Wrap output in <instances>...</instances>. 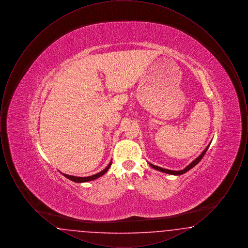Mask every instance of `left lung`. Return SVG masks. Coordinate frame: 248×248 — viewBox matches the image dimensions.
<instances>
[{"instance_id": "8db88e82", "label": "left lung", "mask_w": 248, "mask_h": 248, "mask_svg": "<svg viewBox=\"0 0 248 248\" xmlns=\"http://www.w3.org/2000/svg\"><path fill=\"white\" fill-rule=\"evenodd\" d=\"M208 147H209V145L205 148V150L202 153L200 156L199 157H197L192 163H190L185 169H183V170H179V171H173V170H168V169H165V168H162V167H159V166H155V165H152V164H150L151 166L154 168V169H156V170H159V171H161V172H164V173H167V174H171V175H182V174H184V173H186L187 171H189V169H191L192 167H194L195 165H197L199 162H200L201 160H202V158L204 156V154L206 153V151H207V149H208Z\"/></svg>"}]
</instances>
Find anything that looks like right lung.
<instances>
[{
	"label": "right lung",
	"instance_id": "1",
	"mask_svg": "<svg viewBox=\"0 0 248 248\" xmlns=\"http://www.w3.org/2000/svg\"><path fill=\"white\" fill-rule=\"evenodd\" d=\"M111 162H112V161H111ZM111 162L108 164V165L107 166L106 168H105L103 171H101V172H99V173H97V174H95V175H93V176H90V177H73V176L66 175V174H63V176H64V177H67V178H69V179H71V180L74 181V182H78V183H82V182H87V181H91V180H94V179L97 178V177L103 176V175L106 173L107 171L108 170L109 166H110V165H111Z\"/></svg>",
	"mask_w": 248,
	"mask_h": 248
}]
</instances>
